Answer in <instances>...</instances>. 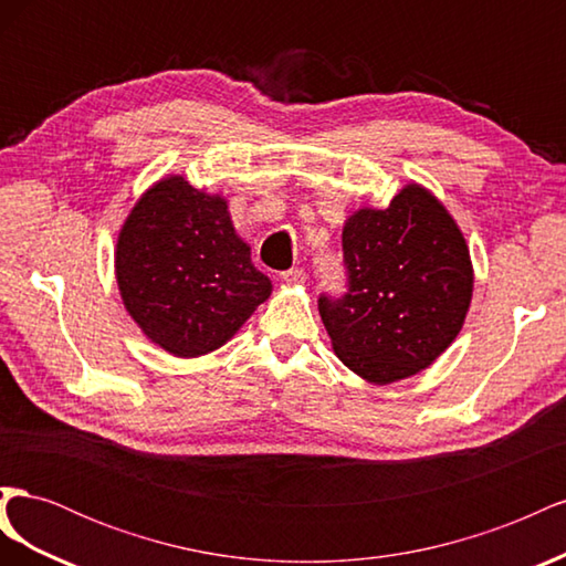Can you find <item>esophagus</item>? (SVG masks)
<instances>
[{"instance_id":"1","label":"esophagus","mask_w":566,"mask_h":566,"mask_svg":"<svg viewBox=\"0 0 566 566\" xmlns=\"http://www.w3.org/2000/svg\"><path fill=\"white\" fill-rule=\"evenodd\" d=\"M281 276H283V281L290 283V285H302V283L306 281L304 269H290V271H283Z\"/></svg>"}]
</instances>
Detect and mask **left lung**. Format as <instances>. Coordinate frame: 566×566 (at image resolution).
Masks as SVG:
<instances>
[{
	"label": "left lung",
	"instance_id": "left-lung-1",
	"mask_svg": "<svg viewBox=\"0 0 566 566\" xmlns=\"http://www.w3.org/2000/svg\"><path fill=\"white\" fill-rule=\"evenodd\" d=\"M347 293L318 312L339 361L389 385L430 366L472 300L470 250L443 205L408 184L385 210H358L342 231Z\"/></svg>",
	"mask_w": 566,
	"mask_h": 566
}]
</instances>
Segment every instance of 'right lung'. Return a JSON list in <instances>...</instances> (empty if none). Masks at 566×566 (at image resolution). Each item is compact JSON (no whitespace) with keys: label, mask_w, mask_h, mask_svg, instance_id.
Instances as JSON below:
<instances>
[{"label":"right lung","mask_w":566,"mask_h":566,"mask_svg":"<svg viewBox=\"0 0 566 566\" xmlns=\"http://www.w3.org/2000/svg\"><path fill=\"white\" fill-rule=\"evenodd\" d=\"M115 271L132 318L175 356L221 347L271 295V281L233 231L227 200L184 177L158 181L134 205L117 238Z\"/></svg>","instance_id":"add662e5"}]
</instances>
